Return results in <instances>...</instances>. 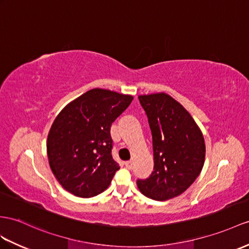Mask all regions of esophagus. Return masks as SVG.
Here are the masks:
<instances>
[{
  "label": "esophagus",
  "mask_w": 249,
  "mask_h": 249,
  "mask_svg": "<svg viewBox=\"0 0 249 249\" xmlns=\"http://www.w3.org/2000/svg\"><path fill=\"white\" fill-rule=\"evenodd\" d=\"M124 166L126 167V168H128V169H131L132 168V160H126V161H124Z\"/></svg>",
  "instance_id": "esophagus-1"
}]
</instances>
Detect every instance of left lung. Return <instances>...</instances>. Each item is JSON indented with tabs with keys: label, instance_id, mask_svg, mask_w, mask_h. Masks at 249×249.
Returning a JSON list of instances; mask_svg holds the SVG:
<instances>
[{
	"label": "left lung",
	"instance_id": "obj_1",
	"mask_svg": "<svg viewBox=\"0 0 249 249\" xmlns=\"http://www.w3.org/2000/svg\"><path fill=\"white\" fill-rule=\"evenodd\" d=\"M153 142L154 171L137 187L143 196L167 201L181 195L201 173L206 145L190 113L166 93L138 96Z\"/></svg>",
	"mask_w": 249,
	"mask_h": 249
}]
</instances>
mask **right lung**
<instances>
[{"label": "right lung", "mask_w": 249, "mask_h": 249, "mask_svg": "<svg viewBox=\"0 0 249 249\" xmlns=\"http://www.w3.org/2000/svg\"><path fill=\"white\" fill-rule=\"evenodd\" d=\"M133 96L93 89L65 106L47 136V156L54 178L66 191L92 197L110 186L118 163L112 157L111 125Z\"/></svg>", "instance_id": "right-lung-1"}]
</instances>
